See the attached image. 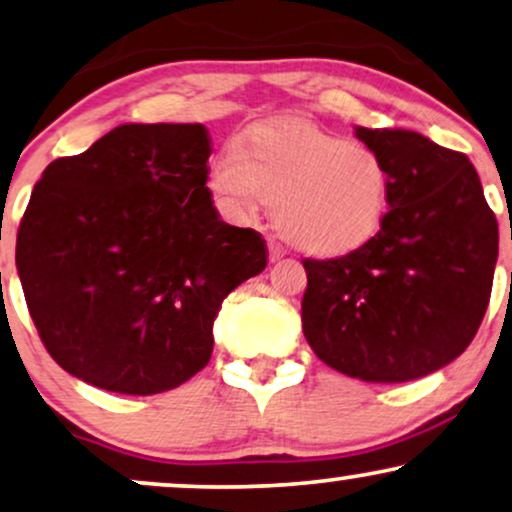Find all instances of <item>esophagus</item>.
Here are the masks:
<instances>
[{"mask_svg":"<svg viewBox=\"0 0 512 512\" xmlns=\"http://www.w3.org/2000/svg\"><path fill=\"white\" fill-rule=\"evenodd\" d=\"M284 256V249L280 247V244H277L275 240H268V258L272 263L275 261H280V258Z\"/></svg>","mask_w":512,"mask_h":512,"instance_id":"1","label":"esophagus"}]
</instances>
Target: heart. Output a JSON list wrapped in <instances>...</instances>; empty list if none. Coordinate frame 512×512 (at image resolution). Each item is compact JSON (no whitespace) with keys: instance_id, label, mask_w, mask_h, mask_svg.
Returning <instances> with one entry per match:
<instances>
[{"instance_id":"obj_1","label":"heart","mask_w":512,"mask_h":512,"mask_svg":"<svg viewBox=\"0 0 512 512\" xmlns=\"http://www.w3.org/2000/svg\"><path fill=\"white\" fill-rule=\"evenodd\" d=\"M207 183L230 221L247 223L275 204L284 240L324 258L364 247L390 207V176L374 150L301 122L256 126L228 143Z\"/></svg>"}]
</instances>
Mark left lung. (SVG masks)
<instances>
[{"instance_id": "left-lung-1", "label": "left lung", "mask_w": 512, "mask_h": 512, "mask_svg": "<svg viewBox=\"0 0 512 512\" xmlns=\"http://www.w3.org/2000/svg\"><path fill=\"white\" fill-rule=\"evenodd\" d=\"M355 136L390 176V207L376 237L315 261L301 317L315 355L369 383H404L456 360L487 313L499 223L463 152L407 129Z\"/></svg>"}]
</instances>
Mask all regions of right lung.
<instances>
[{"instance_id":"1","label":"right lung","mask_w":512,"mask_h":512,"mask_svg":"<svg viewBox=\"0 0 512 512\" xmlns=\"http://www.w3.org/2000/svg\"><path fill=\"white\" fill-rule=\"evenodd\" d=\"M202 124H122L44 169L16 268L44 348L122 395L178 388L207 367L223 298L268 263L265 240L221 221Z\"/></svg>"}]
</instances>
